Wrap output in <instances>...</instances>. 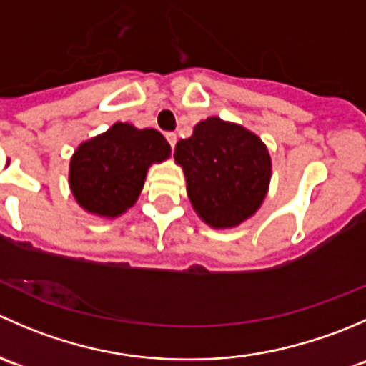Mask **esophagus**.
Returning <instances> with one entry per match:
<instances>
[{"label":"esophagus","instance_id":"1","mask_svg":"<svg viewBox=\"0 0 366 366\" xmlns=\"http://www.w3.org/2000/svg\"><path fill=\"white\" fill-rule=\"evenodd\" d=\"M166 139H168V143H169V147H175V143H177V134L175 132H166Z\"/></svg>","mask_w":366,"mask_h":366}]
</instances>
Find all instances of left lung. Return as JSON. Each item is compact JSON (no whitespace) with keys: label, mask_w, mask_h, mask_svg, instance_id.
Returning <instances> with one entry per match:
<instances>
[{"label":"left lung","mask_w":366,"mask_h":366,"mask_svg":"<svg viewBox=\"0 0 366 366\" xmlns=\"http://www.w3.org/2000/svg\"><path fill=\"white\" fill-rule=\"evenodd\" d=\"M173 157L186 175L191 205L212 228L241 224L267 194L271 156L242 125L217 117L202 120L191 138L177 143Z\"/></svg>","instance_id":"left-lung-1"}]
</instances>
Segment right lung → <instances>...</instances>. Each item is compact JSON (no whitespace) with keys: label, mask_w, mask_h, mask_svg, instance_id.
Returning a JSON list of instances; mask_svg holds the SVG:
<instances>
[{"label":"right lung","mask_w":366,"mask_h":366,"mask_svg":"<svg viewBox=\"0 0 366 366\" xmlns=\"http://www.w3.org/2000/svg\"><path fill=\"white\" fill-rule=\"evenodd\" d=\"M169 143L156 129L117 122L81 143L69 164V184L86 212L117 217L138 200L150 164L168 159Z\"/></svg>","instance_id":"1"}]
</instances>
